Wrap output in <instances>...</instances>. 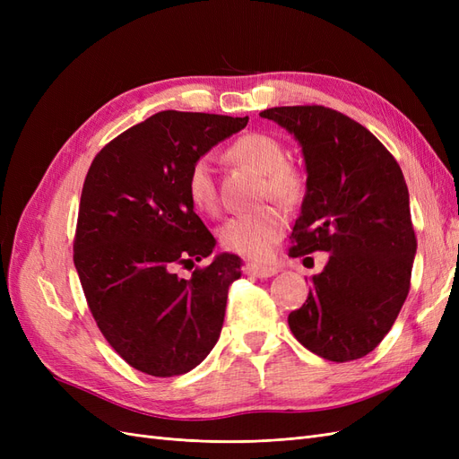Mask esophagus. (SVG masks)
Returning <instances> with one entry per match:
<instances>
[{"label": "esophagus", "mask_w": 459, "mask_h": 459, "mask_svg": "<svg viewBox=\"0 0 459 459\" xmlns=\"http://www.w3.org/2000/svg\"><path fill=\"white\" fill-rule=\"evenodd\" d=\"M243 270L247 275H255V277H272L277 273L275 266H260V264H253V262L245 264Z\"/></svg>", "instance_id": "obj_1"}]
</instances>
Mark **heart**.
<instances>
[{"label":"heart","mask_w":459,"mask_h":459,"mask_svg":"<svg viewBox=\"0 0 459 459\" xmlns=\"http://www.w3.org/2000/svg\"><path fill=\"white\" fill-rule=\"evenodd\" d=\"M231 157L251 166L253 170L266 174L264 193L283 203H293L302 193V174L287 162L285 147L266 134H247L230 149ZM186 191L191 204L199 212L212 214L218 208V193L214 184L212 162L201 157L191 164L186 179ZM287 228V216L275 206L260 208L256 212L230 218L220 231L226 251L251 260L270 258L273 247L281 239Z\"/></svg>","instance_id":"heart-1"}]
</instances>
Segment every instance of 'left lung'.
<instances>
[{"instance_id": "left-lung-1", "label": "left lung", "mask_w": 459, "mask_h": 459, "mask_svg": "<svg viewBox=\"0 0 459 459\" xmlns=\"http://www.w3.org/2000/svg\"><path fill=\"white\" fill-rule=\"evenodd\" d=\"M260 117L295 137L307 166L289 255L331 253L289 327L329 362L362 358L391 331L410 290L418 241L404 174L377 137L333 108L273 107Z\"/></svg>"}]
</instances>
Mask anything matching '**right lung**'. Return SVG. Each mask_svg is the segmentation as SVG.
Instances as JSON below:
<instances>
[{
    "label": "right lung",
    "instance_id": "right-lung-1",
    "mask_svg": "<svg viewBox=\"0 0 459 459\" xmlns=\"http://www.w3.org/2000/svg\"><path fill=\"white\" fill-rule=\"evenodd\" d=\"M247 122L160 110L105 145L88 170L74 266L103 337L152 377L197 368L224 325L241 258L220 253L189 280L174 270L216 247L187 197L191 164Z\"/></svg>",
    "mask_w": 459,
    "mask_h": 459
}]
</instances>
